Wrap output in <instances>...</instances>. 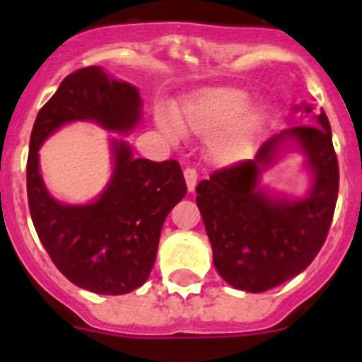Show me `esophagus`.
Listing matches in <instances>:
<instances>
[{"label":"esophagus","instance_id":"esophagus-1","mask_svg":"<svg viewBox=\"0 0 362 362\" xmlns=\"http://www.w3.org/2000/svg\"><path fill=\"white\" fill-rule=\"evenodd\" d=\"M184 177H185V182H187V189L192 192L196 187V182H198V171H196L194 168H185Z\"/></svg>","mask_w":362,"mask_h":362}]
</instances>
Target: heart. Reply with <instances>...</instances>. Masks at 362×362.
Instances as JSON below:
<instances>
[{
  "label": "heart",
  "instance_id": "b5f03b06",
  "mask_svg": "<svg viewBox=\"0 0 362 362\" xmlns=\"http://www.w3.org/2000/svg\"><path fill=\"white\" fill-rule=\"evenodd\" d=\"M250 98L238 89H218L203 94L185 107V122L199 134H217L215 152L221 158H235L252 145L259 127L257 113H247ZM160 129L170 136L180 133V124L171 113L158 115Z\"/></svg>",
  "mask_w": 362,
  "mask_h": 362
}]
</instances>
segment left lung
I'll list each match as a JSON object with an SVG mask.
<instances>
[{
    "label": "left lung",
    "mask_w": 362,
    "mask_h": 362,
    "mask_svg": "<svg viewBox=\"0 0 362 362\" xmlns=\"http://www.w3.org/2000/svg\"><path fill=\"white\" fill-rule=\"evenodd\" d=\"M315 119L317 126L303 124L273 134L254 159L214 171L196 187L214 264L235 289L264 293L287 282L308 268L326 242L339 170L326 112ZM287 141L298 144L313 171L314 185L303 200H275L258 187L260 171L274 162Z\"/></svg>",
    "instance_id": "1"
}]
</instances>
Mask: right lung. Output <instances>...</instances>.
<instances>
[{"mask_svg": "<svg viewBox=\"0 0 362 362\" xmlns=\"http://www.w3.org/2000/svg\"><path fill=\"white\" fill-rule=\"evenodd\" d=\"M136 87L100 66L69 73L38 112L28 156V203L38 238L61 273L96 294H127L144 286L158 254L164 218L187 192L175 159H134L126 141L112 140L115 168L103 194L71 206L52 198L38 170V148L71 120H93L129 133L141 115Z\"/></svg>", "mask_w": 362, "mask_h": 362, "instance_id": "obj_1", "label": "right lung"}]
</instances>
